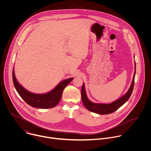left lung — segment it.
Here are the masks:
<instances>
[{"mask_svg":"<svg viewBox=\"0 0 151 151\" xmlns=\"http://www.w3.org/2000/svg\"><path fill=\"white\" fill-rule=\"evenodd\" d=\"M136 74V63H135V71L133 78V81L131 84L130 88L128 89V91L121 98L118 99L116 101L110 103V104H104V103H95L91 101L87 97V94H86L85 85L84 83L82 85L81 89V97L82 101L84 106L88 111L100 114V115H106L109 114L116 111L121 106H122L128 99L130 97L134 87V77Z\"/></svg>","mask_w":151,"mask_h":151,"instance_id":"8db88e82","label":"left lung"}]
</instances>
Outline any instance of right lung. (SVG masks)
I'll list each match as a JSON object with an SVG mask.
<instances>
[{"label": "right lung", "mask_w": 151, "mask_h": 151, "mask_svg": "<svg viewBox=\"0 0 151 151\" xmlns=\"http://www.w3.org/2000/svg\"><path fill=\"white\" fill-rule=\"evenodd\" d=\"M12 79L17 91L28 104L39 109H50L55 107L59 103L64 89L73 79V78L60 82L52 91L45 94L33 93L23 87L15 78L14 69Z\"/></svg>", "instance_id": "add662e5"}]
</instances>
